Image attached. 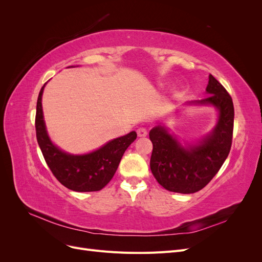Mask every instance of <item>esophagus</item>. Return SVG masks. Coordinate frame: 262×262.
Wrapping results in <instances>:
<instances>
[{"label":"esophagus","mask_w":262,"mask_h":262,"mask_svg":"<svg viewBox=\"0 0 262 262\" xmlns=\"http://www.w3.org/2000/svg\"><path fill=\"white\" fill-rule=\"evenodd\" d=\"M137 133L139 137H146L147 136V129L145 128V126H141V128H139L137 130Z\"/></svg>","instance_id":"1"}]
</instances>
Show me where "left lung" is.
<instances>
[{"instance_id": "obj_1", "label": "left lung", "mask_w": 262, "mask_h": 262, "mask_svg": "<svg viewBox=\"0 0 262 262\" xmlns=\"http://www.w3.org/2000/svg\"><path fill=\"white\" fill-rule=\"evenodd\" d=\"M207 92L210 94L195 104L213 105L219 112L215 129L199 145L182 147L164 126L149 131L153 152L149 166L158 184L178 193H193L207 186L227 158L234 130V105L215 77L210 74Z\"/></svg>"}]
</instances>
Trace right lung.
<instances>
[{
	"instance_id": "add662e5",
	"label": "right lung",
	"mask_w": 262,
	"mask_h": 262,
	"mask_svg": "<svg viewBox=\"0 0 262 262\" xmlns=\"http://www.w3.org/2000/svg\"><path fill=\"white\" fill-rule=\"evenodd\" d=\"M41 87L36 108V137L45 161L53 176L70 190L77 192L99 191L113 179L123 153L137 139V132L108 142L106 145L85 155H70L54 146L47 134L41 96Z\"/></svg>"
}]
</instances>
